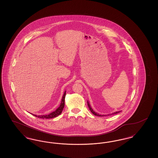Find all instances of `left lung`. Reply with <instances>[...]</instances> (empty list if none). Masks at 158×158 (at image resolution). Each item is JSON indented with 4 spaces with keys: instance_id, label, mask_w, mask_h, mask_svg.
I'll return each mask as SVG.
<instances>
[{
    "instance_id": "1",
    "label": "left lung",
    "mask_w": 158,
    "mask_h": 158,
    "mask_svg": "<svg viewBox=\"0 0 158 158\" xmlns=\"http://www.w3.org/2000/svg\"><path fill=\"white\" fill-rule=\"evenodd\" d=\"M87 103H88V107H89V110H90V112L92 113L93 114H94L95 115H97V116H99V117H102V116H105V115H100V114H99L98 113H95L92 109V108L90 107V105H89V103L88 102V101L87 102ZM120 111H117V112H115V113H113V114H111V115H114V114H117V113H120Z\"/></svg>"
}]
</instances>
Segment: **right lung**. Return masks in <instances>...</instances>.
<instances>
[{
  "label": "right lung",
  "instance_id": "obj_1",
  "mask_svg": "<svg viewBox=\"0 0 158 158\" xmlns=\"http://www.w3.org/2000/svg\"><path fill=\"white\" fill-rule=\"evenodd\" d=\"M65 96H66V91L64 92V94L63 95V98L61 99V104H60L59 107L56 111H53V112L49 114H47V115H34V114H32V115L35 116V117H37L38 118H43V119H44V118H46V119L53 118H54V117L59 115L61 113V112H62V111H63V110L64 108V106Z\"/></svg>",
  "mask_w": 158,
  "mask_h": 158
}]
</instances>
